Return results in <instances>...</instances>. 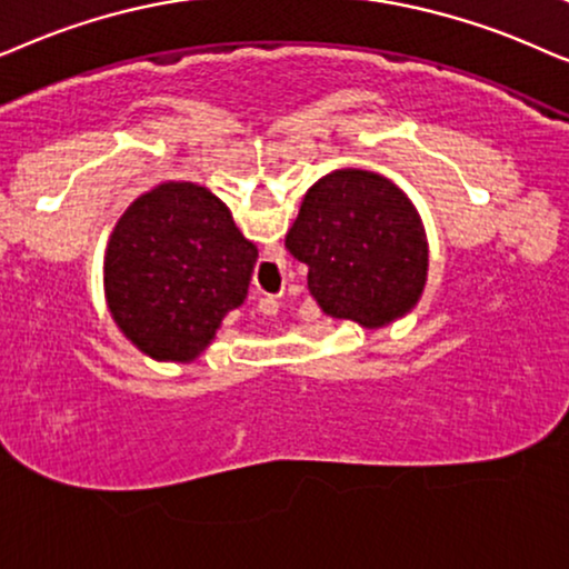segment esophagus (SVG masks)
Instances as JSON below:
<instances>
[{"mask_svg": "<svg viewBox=\"0 0 569 569\" xmlns=\"http://www.w3.org/2000/svg\"><path fill=\"white\" fill-rule=\"evenodd\" d=\"M278 307H280L278 297H262L260 299V312H264V315H276Z\"/></svg>", "mask_w": 569, "mask_h": 569, "instance_id": "1", "label": "esophagus"}]
</instances>
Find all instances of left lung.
Wrapping results in <instances>:
<instances>
[{"instance_id":"left-lung-1","label":"left lung","mask_w":569,"mask_h":569,"mask_svg":"<svg viewBox=\"0 0 569 569\" xmlns=\"http://www.w3.org/2000/svg\"><path fill=\"white\" fill-rule=\"evenodd\" d=\"M286 249L309 268L317 307L363 330L403 320L427 286L429 241L419 210L375 171L338 169L317 179L286 233Z\"/></svg>"}]
</instances>
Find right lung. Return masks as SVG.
Here are the masks:
<instances>
[{
  "instance_id": "add662e5",
  "label": "right lung",
  "mask_w": 569,
  "mask_h": 569,
  "mask_svg": "<svg viewBox=\"0 0 569 569\" xmlns=\"http://www.w3.org/2000/svg\"><path fill=\"white\" fill-rule=\"evenodd\" d=\"M257 247L221 197L161 181L121 213L103 254V293L121 336L148 359L192 363L244 305Z\"/></svg>"
}]
</instances>
